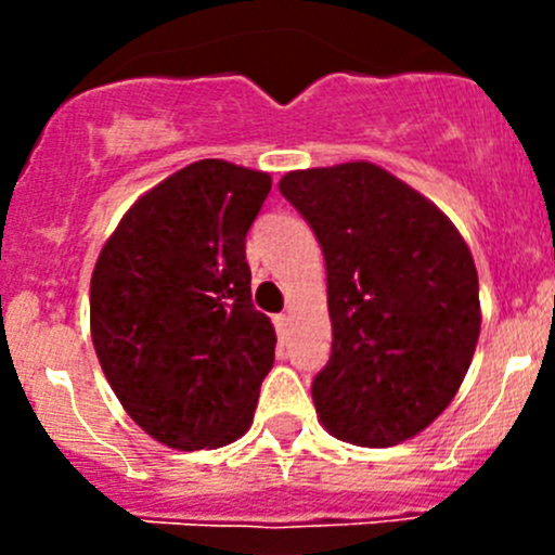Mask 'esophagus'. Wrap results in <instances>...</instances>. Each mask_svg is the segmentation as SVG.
<instances>
[{
	"instance_id": "34e87169",
	"label": "esophagus",
	"mask_w": 555,
	"mask_h": 555,
	"mask_svg": "<svg viewBox=\"0 0 555 555\" xmlns=\"http://www.w3.org/2000/svg\"><path fill=\"white\" fill-rule=\"evenodd\" d=\"M273 324H276V333L282 335H287V327H289V317L287 313H279V317H273Z\"/></svg>"
}]
</instances>
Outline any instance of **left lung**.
Returning <instances> with one entry per match:
<instances>
[{
  "label": "left lung",
  "instance_id": "obj_1",
  "mask_svg": "<svg viewBox=\"0 0 555 555\" xmlns=\"http://www.w3.org/2000/svg\"><path fill=\"white\" fill-rule=\"evenodd\" d=\"M327 266L333 351L311 386L333 438L386 449L449 408L480 335L478 271L433 201L367 160L284 173Z\"/></svg>",
  "mask_w": 555,
  "mask_h": 555
}]
</instances>
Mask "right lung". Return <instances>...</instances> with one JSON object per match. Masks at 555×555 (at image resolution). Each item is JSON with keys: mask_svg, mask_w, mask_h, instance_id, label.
<instances>
[{"mask_svg": "<svg viewBox=\"0 0 555 555\" xmlns=\"http://www.w3.org/2000/svg\"><path fill=\"white\" fill-rule=\"evenodd\" d=\"M268 193L266 171L195 160L122 215L93 268L91 338L106 382L169 449H220L251 427L276 349L246 266Z\"/></svg>", "mask_w": 555, "mask_h": 555, "instance_id": "obj_1", "label": "right lung"}]
</instances>
